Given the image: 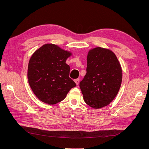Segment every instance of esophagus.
Wrapping results in <instances>:
<instances>
[{
    "instance_id": "34e87169",
    "label": "esophagus",
    "mask_w": 149,
    "mask_h": 149,
    "mask_svg": "<svg viewBox=\"0 0 149 149\" xmlns=\"http://www.w3.org/2000/svg\"><path fill=\"white\" fill-rule=\"evenodd\" d=\"M74 82L76 83V85H78L79 84V79H74Z\"/></svg>"
}]
</instances>
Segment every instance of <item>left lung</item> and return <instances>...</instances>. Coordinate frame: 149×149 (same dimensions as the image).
I'll return each mask as SVG.
<instances>
[{
  "label": "left lung",
  "mask_w": 149,
  "mask_h": 149,
  "mask_svg": "<svg viewBox=\"0 0 149 149\" xmlns=\"http://www.w3.org/2000/svg\"><path fill=\"white\" fill-rule=\"evenodd\" d=\"M86 71L79 83L84 102L94 109L109 105L118 94L123 78L122 68L115 53L101 47L89 49Z\"/></svg>",
  "instance_id": "obj_1"
}]
</instances>
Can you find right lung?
<instances>
[{
    "mask_svg": "<svg viewBox=\"0 0 149 149\" xmlns=\"http://www.w3.org/2000/svg\"><path fill=\"white\" fill-rule=\"evenodd\" d=\"M70 51L47 43L31 56L27 78L30 86L40 101L53 105L63 101L76 83L70 77V68L66 60Z\"/></svg>",
    "mask_w": 149,
    "mask_h": 149,
    "instance_id": "1",
    "label": "right lung"
}]
</instances>
